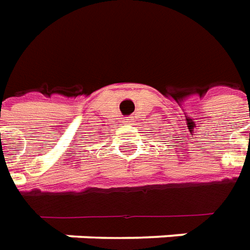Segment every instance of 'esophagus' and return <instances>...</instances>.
<instances>
[{
    "label": "esophagus",
    "instance_id": "obj_1",
    "mask_svg": "<svg viewBox=\"0 0 250 250\" xmlns=\"http://www.w3.org/2000/svg\"><path fill=\"white\" fill-rule=\"evenodd\" d=\"M125 120H127V122H128V123H131V120H132V119H131V118H127V119H125Z\"/></svg>",
    "mask_w": 250,
    "mask_h": 250
}]
</instances>
